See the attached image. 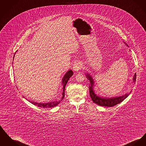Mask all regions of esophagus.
<instances>
[{
	"label": "esophagus",
	"mask_w": 146,
	"mask_h": 146,
	"mask_svg": "<svg viewBox=\"0 0 146 146\" xmlns=\"http://www.w3.org/2000/svg\"><path fill=\"white\" fill-rule=\"evenodd\" d=\"M82 68V64L80 62H76L73 65V70L75 71H78Z\"/></svg>",
	"instance_id": "34e87169"
}]
</instances>
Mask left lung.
Masks as SVG:
<instances>
[{
  "mask_svg": "<svg viewBox=\"0 0 146 146\" xmlns=\"http://www.w3.org/2000/svg\"><path fill=\"white\" fill-rule=\"evenodd\" d=\"M86 75V77L90 82V86H89L90 97H91L93 102L99 106H105V107H113L116 105L117 104H118L120 102H122L125 98H126L127 97L129 96V95L131 92V91L129 93H128L125 94V95H123L122 96H119V97H112V98L99 97L96 94H95V92L94 91V81L93 78L89 74H87ZM136 79V74H135L133 78V82L135 83Z\"/></svg>",
  "mask_w": 146,
  "mask_h": 146,
  "instance_id": "8db88e82",
  "label": "left lung"
}]
</instances>
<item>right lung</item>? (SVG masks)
Returning a JSON list of instances; mask_svg holds the SVG:
<instances>
[{
	"label": "right lung",
	"mask_w": 146,
	"mask_h": 146,
	"mask_svg": "<svg viewBox=\"0 0 146 146\" xmlns=\"http://www.w3.org/2000/svg\"><path fill=\"white\" fill-rule=\"evenodd\" d=\"M16 53V52H15ZM15 55V54H14ZM14 60V58H13ZM73 75V72L71 70H69L66 73V74L64 76V78H62V84L63 85V92L62 94V96L61 98V100H60L59 101H52L51 102H48V103H45V104H41V103H37V102H32V101H30V103H31L32 104L37 106L38 107H44V108H51V107H55L57 105H58V104L60 103V102L64 99V96H65V86L68 82V81L69 80V78H71Z\"/></svg>",
	"instance_id": "obj_1"
}]
</instances>
